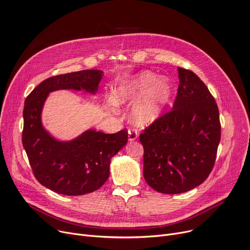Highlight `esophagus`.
Segmentation results:
<instances>
[{
    "label": "esophagus",
    "instance_id": "obj_1",
    "mask_svg": "<svg viewBox=\"0 0 250 250\" xmlns=\"http://www.w3.org/2000/svg\"><path fill=\"white\" fill-rule=\"evenodd\" d=\"M138 139V132L133 130V129H129L128 130V142H134L135 140Z\"/></svg>",
    "mask_w": 250,
    "mask_h": 250
}]
</instances>
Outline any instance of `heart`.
Instances as JSON below:
<instances>
[{"instance_id": "obj_1", "label": "heart", "mask_w": 250, "mask_h": 250, "mask_svg": "<svg viewBox=\"0 0 250 250\" xmlns=\"http://www.w3.org/2000/svg\"><path fill=\"white\" fill-rule=\"evenodd\" d=\"M173 97V84L167 77H158L143 71L125 77L112 88L107 107L134 104L130 111L131 123L141 128L161 119Z\"/></svg>"}]
</instances>
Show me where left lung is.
<instances>
[{"instance_id":"1","label":"left lung","mask_w":250,"mask_h":250,"mask_svg":"<svg viewBox=\"0 0 250 250\" xmlns=\"http://www.w3.org/2000/svg\"><path fill=\"white\" fill-rule=\"evenodd\" d=\"M177 70L179 85L173 109L140 135L146 184L167 194L201 185L213 167L220 142L215 100L195 74L183 67Z\"/></svg>"}]
</instances>
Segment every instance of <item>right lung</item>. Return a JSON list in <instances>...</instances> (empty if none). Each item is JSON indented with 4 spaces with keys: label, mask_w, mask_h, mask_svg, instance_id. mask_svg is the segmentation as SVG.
Returning a JSON list of instances; mask_svg holds the SVG:
<instances>
[{
    "label": "right lung",
    "mask_w": 250,
    "mask_h": 250,
    "mask_svg": "<svg viewBox=\"0 0 250 250\" xmlns=\"http://www.w3.org/2000/svg\"><path fill=\"white\" fill-rule=\"evenodd\" d=\"M103 77L99 70L56 76L42 82L26 99L22 146L39 183L57 193L75 196L99 189L109 176L111 158L127 143L125 129L108 134L87 128L62 141L42 125V108L51 93L73 89L96 96Z\"/></svg>",
    "instance_id": "obj_1"
}]
</instances>
